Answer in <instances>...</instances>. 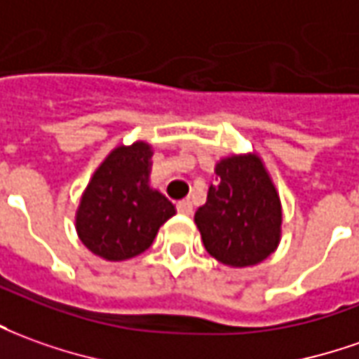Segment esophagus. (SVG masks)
<instances>
[{
  "label": "esophagus",
  "mask_w": 359,
  "mask_h": 359,
  "mask_svg": "<svg viewBox=\"0 0 359 359\" xmlns=\"http://www.w3.org/2000/svg\"><path fill=\"white\" fill-rule=\"evenodd\" d=\"M177 211L182 212V215H194V203L189 199H184V201L177 203Z\"/></svg>",
  "instance_id": "esophagus-1"
}]
</instances>
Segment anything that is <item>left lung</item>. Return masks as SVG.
Listing matches in <instances>:
<instances>
[{
    "instance_id": "obj_1",
    "label": "left lung",
    "mask_w": 359,
    "mask_h": 359,
    "mask_svg": "<svg viewBox=\"0 0 359 359\" xmlns=\"http://www.w3.org/2000/svg\"><path fill=\"white\" fill-rule=\"evenodd\" d=\"M281 199L258 152L221 158L207 201L195 211L205 250L229 268L269 258L281 241Z\"/></svg>"
}]
</instances>
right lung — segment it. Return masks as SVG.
<instances>
[{
	"label": "right lung",
	"mask_w": 359,
	"mask_h": 359,
	"mask_svg": "<svg viewBox=\"0 0 359 359\" xmlns=\"http://www.w3.org/2000/svg\"><path fill=\"white\" fill-rule=\"evenodd\" d=\"M152 154L147 140L118 144L91 174L74 221L78 238L95 256L107 262L135 258L175 215L174 203L150 184Z\"/></svg>",
	"instance_id": "right-lung-1"
}]
</instances>
